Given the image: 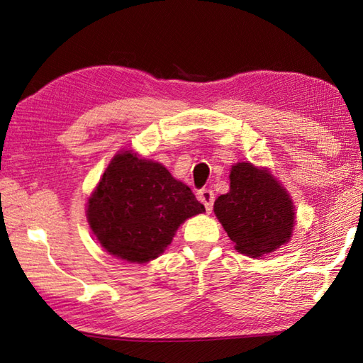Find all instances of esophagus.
Masks as SVG:
<instances>
[{"mask_svg": "<svg viewBox=\"0 0 363 363\" xmlns=\"http://www.w3.org/2000/svg\"><path fill=\"white\" fill-rule=\"evenodd\" d=\"M199 201H201L206 207L207 212H212V207H213V201H215V196H213V191L209 189H203L198 194Z\"/></svg>", "mask_w": 363, "mask_h": 363, "instance_id": "obj_1", "label": "esophagus"}]
</instances>
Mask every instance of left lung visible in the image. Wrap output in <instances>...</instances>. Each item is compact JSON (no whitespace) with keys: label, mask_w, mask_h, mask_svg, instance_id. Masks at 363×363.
Masks as SVG:
<instances>
[{"label":"left lung","mask_w":363,"mask_h":363,"mask_svg":"<svg viewBox=\"0 0 363 363\" xmlns=\"http://www.w3.org/2000/svg\"><path fill=\"white\" fill-rule=\"evenodd\" d=\"M230 189L220 195L213 212L235 250L262 257L287 243L295 226V207L267 168L238 162L230 168Z\"/></svg>","instance_id":"obj_1"}]
</instances>
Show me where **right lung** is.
<instances>
[{
    "label": "right lung",
    "mask_w": 363,
    "mask_h": 363,
    "mask_svg": "<svg viewBox=\"0 0 363 363\" xmlns=\"http://www.w3.org/2000/svg\"><path fill=\"white\" fill-rule=\"evenodd\" d=\"M206 212L190 187L159 162L133 151L115 156L89 198L87 221L117 259L145 264L159 257L184 221Z\"/></svg>",
    "instance_id": "1"
}]
</instances>
